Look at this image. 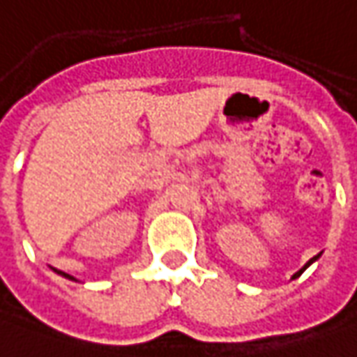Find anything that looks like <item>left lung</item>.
Listing matches in <instances>:
<instances>
[{
  "label": "left lung",
  "mask_w": 357,
  "mask_h": 357,
  "mask_svg": "<svg viewBox=\"0 0 357 357\" xmlns=\"http://www.w3.org/2000/svg\"><path fill=\"white\" fill-rule=\"evenodd\" d=\"M321 255H324V252H319V255H315V257H313V259H311V261L307 262V264H305L303 268H299V271H297V273H295V275H293V277H291V279H297V277H301V275H303V271H305V268H307V266H311V264H313V262L317 261V259H319V257H321Z\"/></svg>",
  "instance_id": "1"
}]
</instances>
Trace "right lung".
I'll return each instance as SVG.
<instances>
[{"label": "right lung", "instance_id": "obj_1", "mask_svg": "<svg viewBox=\"0 0 357 357\" xmlns=\"http://www.w3.org/2000/svg\"><path fill=\"white\" fill-rule=\"evenodd\" d=\"M54 273H58V275H62L64 279H70V281H78L76 277H73V275H68V273H62V271H56V268H54Z\"/></svg>", "mask_w": 357, "mask_h": 357}]
</instances>
